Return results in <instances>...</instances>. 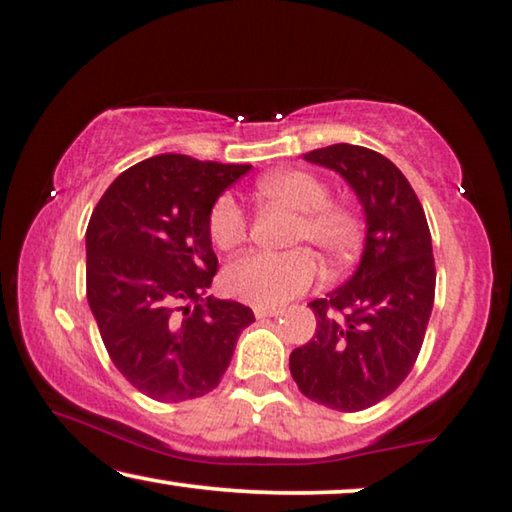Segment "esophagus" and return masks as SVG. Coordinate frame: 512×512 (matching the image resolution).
<instances>
[{
	"instance_id": "1",
	"label": "esophagus",
	"mask_w": 512,
	"mask_h": 512,
	"mask_svg": "<svg viewBox=\"0 0 512 512\" xmlns=\"http://www.w3.org/2000/svg\"><path fill=\"white\" fill-rule=\"evenodd\" d=\"M254 314H256V318H277L284 314V311L274 309V307H254Z\"/></svg>"
}]
</instances>
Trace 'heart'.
<instances>
[{
  "label": "heart",
  "instance_id": "1",
  "mask_svg": "<svg viewBox=\"0 0 512 512\" xmlns=\"http://www.w3.org/2000/svg\"><path fill=\"white\" fill-rule=\"evenodd\" d=\"M258 191L274 203L298 212L288 244L307 243L323 256L330 270L344 268L362 242V217L351 203L332 201L328 182L291 168L279 170L258 182ZM207 231L219 249H235L247 240L249 217L231 194H221L210 207ZM318 265L307 248L254 251L228 265L224 272L226 291L242 302L256 307H281L309 291L316 281Z\"/></svg>",
  "mask_w": 512,
  "mask_h": 512
}]
</instances>
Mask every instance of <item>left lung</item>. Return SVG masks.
<instances>
[{"instance_id": "obj_1", "label": "left lung", "mask_w": 512, "mask_h": 512, "mask_svg": "<svg viewBox=\"0 0 512 512\" xmlns=\"http://www.w3.org/2000/svg\"><path fill=\"white\" fill-rule=\"evenodd\" d=\"M305 159L351 184L367 240L353 277L309 302L316 335L291 353V374L311 402L365 411L395 392L418 360L434 307L432 235L416 191L383 154L337 143Z\"/></svg>"}]
</instances>
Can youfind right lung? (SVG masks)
Segmentation results:
<instances>
[{
	"instance_id": "add662e5",
	"label": "right lung",
	"mask_w": 512,
	"mask_h": 512,
	"mask_svg": "<svg viewBox=\"0 0 512 512\" xmlns=\"http://www.w3.org/2000/svg\"><path fill=\"white\" fill-rule=\"evenodd\" d=\"M251 166L159 154L117 177L96 203L87 302L120 374L164 404L214 390L254 311L207 295L219 261L207 217Z\"/></svg>"
}]
</instances>
